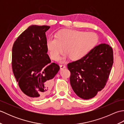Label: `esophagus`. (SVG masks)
<instances>
[{
	"mask_svg": "<svg viewBox=\"0 0 124 124\" xmlns=\"http://www.w3.org/2000/svg\"><path fill=\"white\" fill-rule=\"evenodd\" d=\"M60 69L61 70H62V69H65V68H66V67H65L64 65H60Z\"/></svg>",
	"mask_w": 124,
	"mask_h": 124,
	"instance_id": "obj_1",
	"label": "esophagus"
}]
</instances>
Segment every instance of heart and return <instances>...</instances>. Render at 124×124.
I'll use <instances>...</instances> for the list:
<instances>
[{
  "label": "heart",
  "instance_id": "heart-1",
  "mask_svg": "<svg viewBox=\"0 0 124 124\" xmlns=\"http://www.w3.org/2000/svg\"><path fill=\"white\" fill-rule=\"evenodd\" d=\"M98 36L95 33L76 29L61 30L55 37L47 39L46 46L51 59L56 60L64 50L66 52L59 58L61 63L72 58L79 60L87 56L98 42Z\"/></svg>",
  "mask_w": 124,
  "mask_h": 124
}]
</instances>
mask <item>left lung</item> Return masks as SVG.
<instances>
[{
  "instance_id": "1",
  "label": "left lung",
  "mask_w": 124,
  "mask_h": 124,
  "mask_svg": "<svg viewBox=\"0 0 124 124\" xmlns=\"http://www.w3.org/2000/svg\"><path fill=\"white\" fill-rule=\"evenodd\" d=\"M114 63L113 50L100 44L83 59L69 63L70 81L73 91L80 98H93L104 87Z\"/></svg>"
}]
</instances>
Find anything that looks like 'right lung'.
I'll list each match as a JSON object with an SVG mask.
<instances>
[{"mask_svg": "<svg viewBox=\"0 0 124 124\" xmlns=\"http://www.w3.org/2000/svg\"><path fill=\"white\" fill-rule=\"evenodd\" d=\"M49 26L31 25L18 37L12 48V69L20 89L27 96L41 99L52 88L60 70L47 54L45 32Z\"/></svg>", "mask_w": 124, "mask_h": 124, "instance_id": "add662e5", "label": "right lung"}]
</instances>
